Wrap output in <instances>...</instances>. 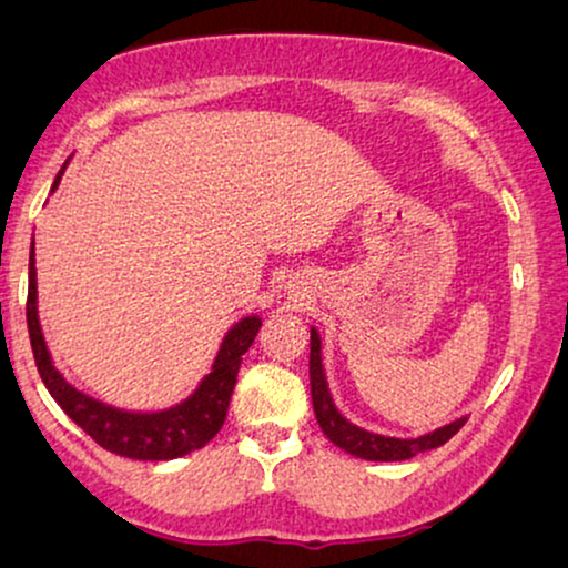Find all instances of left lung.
I'll list each match as a JSON object with an SVG mask.
<instances>
[{"mask_svg":"<svg viewBox=\"0 0 568 568\" xmlns=\"http://www.w3.org/2000/svg\"><path fill=\"white\" fill-rule=\"evenodd\" d=\"M311 397H313V410H316L318 426L324 429L326 437L332 439L339 450H345L363 460H408L413 455L445 445L447 439H450L453 434L466 424V416H460L450 424L439 426V429L422 434V437L400 439V437H387V434L368 432L358 424L347 422V418L339 413L337 405H334L332 389H328L324 353H321V334L316 332V326H311Z\"/></svg>","mask_w":568,"mask_h":568,"instance_id":"left-lung-1","label":"left lung"}]
</instances>
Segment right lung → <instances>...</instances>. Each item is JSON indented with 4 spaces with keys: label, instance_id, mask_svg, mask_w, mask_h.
Returning a JSON list of instances; mask_svg holds the SVG:
<instances>
[{
    "label": "right lung",
    "instance_id": "add662e5",
    "mask_svg": "<svg viewBox=\"0 0 568 568\" xmlns=\"http://www.w3.org/2000/svg\"><path fill=\"white\" fill-rule=\"evenodd\" d=\"M65 171V165H62ZM62 171L54 179L52 192L60 186ZM28 334H31L33 358L41 382L49 395L58 400L62 410L81 426L83 432L102 445L104 450L134 460H173L205 447L226 422L231 392L240 374L242 355L247 353L263 326L261 316H244L229 328L210 374L197 384V389L171 408L163 410H123L75 389L65 376L54 368L49 355L44 332L39 324V295H37V252L31 244L28 257V303H26Z\"/></svg>",
    "mask_w": 568,
    "mask_h": 568
}]
</instances>
